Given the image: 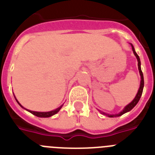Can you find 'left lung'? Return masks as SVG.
Wrapping results in <instances>:
<instances>
[{"label": "left lung", "instance_id": "1", "mask_svg": "<svg viewBox=\"0 0 155 155\" xmlns=\"http://www.w3.org/2000/svg\"><path fill=\"white\" fill-rule=\"evenodd\" d=\"M132 46V50H133V52H134V55L136 56L137 59V61H138V70H139V72H140V78H141V81H140V88L139 90H138V92L137 94L136 97H135V98H134V100H133L132 102H130V104H128V105L126 106L125 108H124V109L123 111H122L121 113H120L119 114H116V115H109V114H106V113H103L104 115H105V116H108L109 117H114V116H122L123 114H124V113H127V112H129V111H130L131 109H133V108L135 106V105L137 104V102H139L140 98V97H141L142 95V92H143V84H144V81H143V73H142V71H141V68H140V57L137 54L136 51H135V50H134V47L133 45H131Z\"/></svg>", "mask_w": 155, "mask_h": 155}]
</instances>
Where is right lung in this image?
I'll list each match as a JSON object with an SVG mask.
<instances>
[{
    "label": "right lung",
    "mask_w": 155,
    "mask_h": 155,
    "mask_svg": "<svg viewBox=\"0 0 155 155\" xmlns=\"http://www.w3.org/2000/svg\"><path fill=\"white\" fill-rule=\"evenodd\" d=\"M17 101V100H16ZM18 103L20 105V103H19L17 101ZM22 107V106H21ZM61 107H62V105H61V107H59L58 109H55V110H53V111H50V112H34V111H31V110H27L28 111V112H30V113H31V114L35 115V116H38V117H50V116H53L54 114H56V113H57L60 111V109H61Z\"/></svg>",
    "instance_id": "right-lung-1"
}]
</instances>
